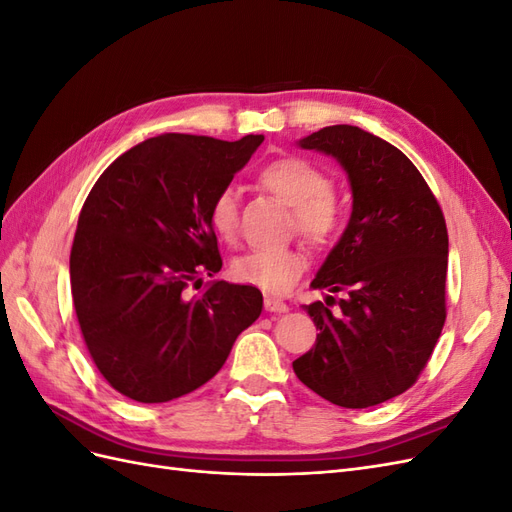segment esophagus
I'll use <instances>...</instances> for the list:
<instances>
[{"instance_id": "esophagus-1", "label": "esophagus", "mask_w": 512, "mask_h": 512, "mask_svg": "<svg viewBox=\"0 0 512 512\" xmlns=\"http://www.w3.org/2000/svg\"><path fill=\"white\" fill-rule=\"evenodd\" d=\"M265 309L271 314H286L288 312V305L280 299H273V297H265Z\"/></svg>"}]
</instances>
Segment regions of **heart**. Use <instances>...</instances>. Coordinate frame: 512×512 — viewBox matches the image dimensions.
Returning a JSON list of instances; mask_svg holds the SVG:
<instances>
[{
  "label": "heart",
  "instance_id": "obj_1",
  "mask_svg": "<svg viewBox=\"0 0 512 512\" xmlns=\"http://www.w3.org/2000/svg\"><path fill=\"white\" fill-rule=\"evenodd\" d=\"M265 190L294 209L297 228L316 243L327 241L339 224V207L331 196L333 183L318 166L303 158H282L267 164L258 173ZM237 192L224 188L215 194L209 207V222L215 235L224 241L237 237L239 213ZM307 267L299 250H252L232 262L235 280L267 292H286Z\"/></svg>",
  "mask_w": 512,
  "mask_h": 512
}]
</instances>
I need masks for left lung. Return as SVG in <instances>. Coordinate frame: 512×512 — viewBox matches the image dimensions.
Returning a JSON list of instances; mask_svg holds the SVG:
<instances>
[{"label":"left lung","instance_id":"8db88e82","mask_svg":"<svg viewBox=\"0 0 512 512\" xmlns=\"http://www.w3.org/2000/svg\"><path fill=\"white\" fill-rule=\"evenodd\" d=\"M301 149L333 158L350 183L352 213L312 286L346 292L339 312L314 301L316 346L292 363L335 406L369 408L408 391L444 327L448 232L438 200L391 143L356 126H329Z\"/></svg>","mask_w":512,"mask_h":512}]
</instances>
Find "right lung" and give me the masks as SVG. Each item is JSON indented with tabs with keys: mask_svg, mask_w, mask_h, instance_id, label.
<instances>
[{
	"mask_svg": "<svg viewBox=\"0 0 512 512\" xmlns=\"http://www.w3.org/2000/svg\"><path fill=\"white\" fill-rule=\"evenodd\" d=\"M262 141L153 136L121 153L89 192L70 254L72 299L91 359L121 395L164 404L196 391L260 316L254 286H188L222 269L211 200Z\"/></svg>",
	"mask_w": 512,
	"mask_h": 512,
	"instance_id": "obj_1",
	"label": "right lung"
}]
</instances>
